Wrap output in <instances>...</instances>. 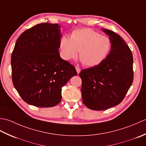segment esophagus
Here are the masks:
<instances>
[{
	"label": "esophagus",
	"mask_w": 146,
	"mask_h": 146,
	"mask_svg": "<svg viewBox=\"0 0 146 146\" xmlns=\"http://www.w3.org/2000/svg\"><path fill=\"white\" fill-rule=\"evenodd\" d=\"M76 71H77V74H79V72H80V71H81V69H80L79 67H76Z\"/></svg>",
	"instance_id": "obj_1"
}]
</instances>
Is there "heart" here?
Listing matches in <instances>:
<instances>
[{"mask_svg": "<svg viewBox=\"0 0 146 146\" xmlns=\"http://www.w3.org/2000/svg\"><path fill=\"white\" fill-rule=\"evenodd\" d=\"M110 47L111 41L108 36L88 28L76 29L70 38L63 36L59 43L61 56L64 60L76 58L79 52V58L86 67L100 64L105 58Z\"/></svg>", "mask_w": 146, "mask_h": 146, "instance_id": "b5f03b06", "label": "heart"}]
</instances>
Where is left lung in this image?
Here are the masks:
<instances>
[{
	"label": "left lung",
	"instance_id": "obj_1",
	"mask_svg": "<svg viewBox=\"0 0 146 146\" xmlns=\"http://www.w3.org/2000/svg\"><path fill=\"white\" fill-rule=\"evenodd\" d=\"M102 30L111 41L109 54L100 64L79 74L82 102L93 110H105L120 104L133 79V56L129 46L115 32Z\"/></svg>",
	"mask_w": 146,
	"mask_h": 146
}]
</instances>
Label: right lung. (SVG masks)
<instances>
[{"label": "right lung", "instance_id": "obj_1", "mask_svg": "<svg viewBox=\"0 0 146 146\" xmlns=\"http://www.w3.org/2000/svg\"><path fill=\"white\" fill-rule=\"evenodd\" d=\"M58 24L41 23L17 38L11 56L12 79L22 99L37 107H52L62 100V88L77 73L59 54Z\"/></svg>", "mask_w": 146, "mask_h": 146}]
</instances>
